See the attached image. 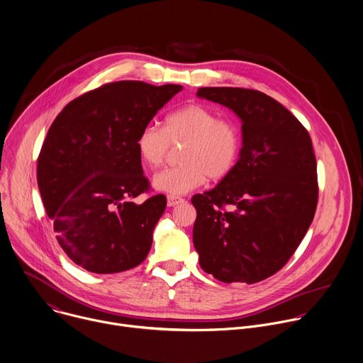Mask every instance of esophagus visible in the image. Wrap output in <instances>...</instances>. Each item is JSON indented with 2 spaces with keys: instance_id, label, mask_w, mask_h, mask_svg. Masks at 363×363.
<instances>
[{
  "instance_id": "obj_1",
  "label": "esophagus",
  "mask_w": 363,
  "mask_h": 363,
  "mask_svg": "<svg viewBox=\"0 0 363 363\" xmlns=\"http://www.w3.org/2000/svg\"><path fill=\"white\" fill-rule=\"evenodd\" d=\"M184 201H185V199L181 198V196H172V195H169V196L167 198L168 206H175V205H178V203H182Z\"/></svg>"
}]
</instances>
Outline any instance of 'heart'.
<instances>
[{
	"mask_svg": "<svg viewBox=\"0 0 363 363\" xmlns=\"http://www.w3.org/2000/svg\"><path fill=\"white\" fill-rule=\"evenodd\" d=\"M184 144L182 164L155 174V189L172 196L201 186L206 177L220 179L233 168L239 152V131L229 119L201 104L184 105L167 115L164 127L145 125L137 137L140 158L150 168L164 164L171 145Z\"/></svg>",
	"mask_w": 363,
	"mask_h": 363,
	"instance_id": "heart-1",
	"label": "heart"
}]
</instances>
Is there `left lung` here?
<instances>
[{"mask_svg":"<svg viewBox=\"0 0 363 363\" xmlns=\"http://www.w3.org/2000/svg\"><path fill=\"white\" fill-rule=\"evenodd\" d=\"M196 95L232 109L242 148L228 175L194 195V247L199 265L226 284L277 274L308 232L318 203L316 158L299 121L267 94L205 86Z\"/></svg>","mask_w":363,"mask_h":363,"instance_id":"left-lung-1","label":"left lung"}]
</instances>
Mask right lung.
<instances>
[{"instance_id": "obj_1", "label": "right lung", "mask_w": 363, "mask_h": 363, "mask_svg": "<svg viewBox=\"0 0 363 363\" xmlns=\"http://www.w3.org/2000/svg\"><path fill=\"white\" fill-rule=\"evenodd\" d=\"M181 89L111 82L72 99L54 119L38 157L37 181L58 244L78 267L116 274L147 258L167 198L133 201L150 189L135 143Z\"/></svg>"}]
</instances>
